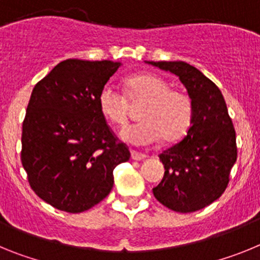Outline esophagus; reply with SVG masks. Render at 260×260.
I'll return each instance as SVG.
<instances>
[{
  "label": "esophagus",
  "mask_w": 260,
  "mask_h": 260,
  "mask_svg": "<svg viewBox=\"0 0 260 260\" xmlns=\"http://www.w3.org/2000/svg\"><path fill=\"white\" fill-rule=\"evenodd\" d=\"M144 157H146V155H144V153L137 152V151H132V158H133V160H143Z\"/></svg>",
  "instance_id": "34e87169"
}]
</instances>
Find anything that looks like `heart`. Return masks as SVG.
Wrapping results in <instances>:
<instances>
[{
    "mask_svg": "<svg viewBox=\"0 0 260 260\" xmlns=\"http://www.w3.org/2000/svg\"><path fill=\"white\" fill-rule=\"evenodd\" d=\"M126 93L132 103L144 102L139 112L141 121L122 132V138L134 144H151L162 137L165 142L178 141L187 133L192 121V100L185 91L171 88L167 80L150 73L125 79ZM99 110L107 121L125 126L130 104L118 89L105 84L98 96Z\"/></svg>",
    "mask_w": 260,
    "mask_h": 260,
    "instance_id": "obj_1",
    "label": "heart"
}]
</instances>
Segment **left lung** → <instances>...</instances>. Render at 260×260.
I'll list each match as a JSON object with an SVG mask.
<instances>
[{
  "label": "left lung",
  "mask_w": 260,
  "mask_h": 260,
  "mask_svg": "<svg viewBox=\"0 0 260 260\" xmlns=\"http://www.w3.org/2000/svg\"><path fill=\"white\" fill-rule=\"evenodd\" d=\"M180 78L192 100L191 126L182 141L160 153L164 178L153 195L176 212H195L219 199L237 160L236 130L219 87L183 61H148Z\"/></svg>",
  "instance_id": "obj_1"
}]
</instances>
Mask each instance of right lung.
Returning <instances> with one entry per match:
<instances>
[{
	"label": "right lung",
	"instance_id": "1",
	"mask_svg": "<svg viewBox=\"0 0 260 260\" xmlns=\"http://www.w3.org/2000/svg\"><path fill=\"white\" fill-rule=\"evenodd\" d=\"M119 62L65 59L34 87L22 126L20 160L31 189L70 213L110 192L113 171L130 158L98 105Z\"/></svg>",
	"mask_w": 260,
	"mask_h": 260
}]
</instances>
